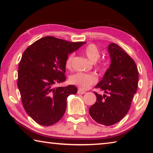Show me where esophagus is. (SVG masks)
Listing matches in <instances>:
<instances>
[{"label":"esophagus","mask_w":153,"mask_h":153,"mask_svg":"<svg viewBox=\"0 0 153 153\" xmlns=\"http://www.w3.org/2000/svg\"><path fill=\"white\" fill-rule=\"evenodd\" d=\"M77 93H78V94H85V93H86V92L84 91V90H81V89H79L78 91H77Z\"/></svg>","instance_id":"obj_1"}]
</instances>
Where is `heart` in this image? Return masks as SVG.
<instances>
[{"label":"heart","instance_id":"obj_1","mask_svg":"<svg viewBox=\"0 0 153 153\" xmlns=\"http://www.w3.org/2000/svg\"><path fill=\"white\" fill-rule=\"evenodd\" d=\"M84 55L87 56L89 60L95 63L100 56V51L97 45L94 44H90L86 46L84 49ZM74 59V54H70L67 56L65 62V67L68 69H71L72 68V64ZM105 65L102 62H100L98 65V67L100 69H103ZM97 81L96 76L92 74H84V73H77L73 75L69 78V82L71 84H74L81 90H87L92 86Z\"/></svg>","mask_w":153,"mask_h":153}]
</instances>
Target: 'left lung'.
<instances>
[{
    "label": "left lung",
    "instance_id": "left-lung-1",
    "mask_svg": "<svg viewBox=\"0 0 153 153\" xmlns=\"http://www.w3.org/2000/svg\"><path fill=\"white\" fill-rule=\"evenodd\" d=\"M111 60L109 68L95 86L106 94L94 92L97 101L89 113L96 122L106 126L117 123L125 117L137 91L138 71L135 62L115 43L108 46Z\"/></svg>",
    "mask_w": 153,
    "mask_h": 153
}]
</instances>
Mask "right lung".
<instances>
[{"mask_svg":"<svg viewBox=\"0 0 153 153\" xmlns=\"http://www.w3.org/2000/svg\"><path fill=\"white\" fill-rule=\"evenodd\" d=\"M86 42H71L53 36L27 47L19 64L17 86L24 109L40 125L48 126L63 117L67 98L76 94L74 85L54 87L65 81V59Z\"/></svg>","mask_w":153,"mask_h":153,"instance_id":"obj_1","label":"right lung"}]
</instances>
